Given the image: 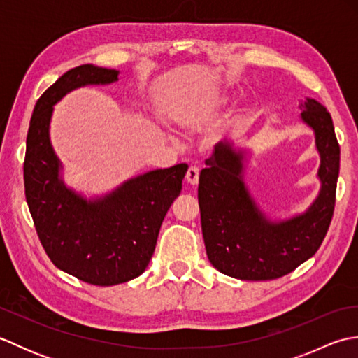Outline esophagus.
<instances>
[{"mask_svg":"<svg viewBox=\"0 0 358 358\" xmlns=\"http://www.w3.org/2000/svg\"><path fill=\"white\" fill-rule=\"evenodd\" d=\"M199 177H200V169L196 166H191L187 169V173H186V180L189 185L192 186H196L199 185Z\"/></svg>","mask_w":358,"mask_h":358,"instance_id":"34e87169","label":"esophagus"}]
</instances>
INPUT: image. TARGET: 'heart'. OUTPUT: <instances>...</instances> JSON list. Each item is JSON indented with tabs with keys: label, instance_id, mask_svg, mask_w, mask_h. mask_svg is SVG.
I'll return each instance as SVG.
<instances>
[{
	"label": "heart",
	"instance_id": "heart-1",
	"mask_svg": "<svg viewBox=\"0 0 358 358\" xmlns=\"http://www.w3.org/2000/svg\"><path fill=\"white\" fill-rule=\"evenodd\" d=\"M227 98L220 96L210 103H195V101H180L173 106L172 120L180 129L186 132L200 131L201 127L212 123L217 115V109L224 104ZM237 121V120H234Z\"/></svg>",
	"mask_w": 358,
	"mask_h": 358
}]
</instances>
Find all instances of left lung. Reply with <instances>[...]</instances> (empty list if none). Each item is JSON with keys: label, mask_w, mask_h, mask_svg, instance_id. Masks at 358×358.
Segmentation results:
<instances>
[{"label": "left lung", "mask_w": 358, "mask_h": 358, "mask_svg": "<svg viewBox=\"0 0 358 358\" xmlns=\"http://www.w3.org/2000/svg\"><path fill=\"white\" fill-rule=\"evenodd\" d=\"M320 155V192L291 218L273 222L258 208L243 178L246 150L218 143L200 173L201 231L210 264L238 280H273L313 257L329 229L340 171V146L331 113L314 98L300 104Z\"/></svg>", "instance_id": "8db88e82"}]
</instances>
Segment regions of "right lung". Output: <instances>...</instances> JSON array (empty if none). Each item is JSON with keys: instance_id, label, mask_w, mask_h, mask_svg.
Returning a JSON list of instances; mask_svg holds the SVG:
<instances>
[{"instance_id": "add662e5", "label": "right lung", "mask_w": 358, "mask_h": 358, "mask_svg": "<svg viewBox=\"0 0 358 358\" xmlns=\"http://www.w3.org/2000/svg\"><path fill=\"white\" fill-rule=\"evenodd\" d=\"M118 75L94 64L67 71L36 101L26 141V200L45 254L58 269L95 286L126 283L148 268L187 172L185 163L150 171L95 199L64 185L50 143L53 106L78 87L112 85Z\"/></svg>"}]
</instances>
